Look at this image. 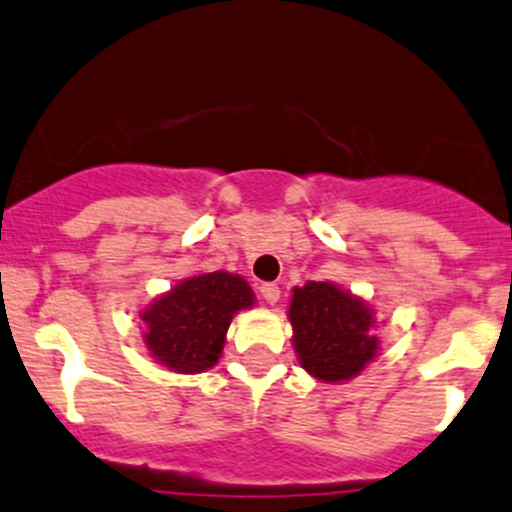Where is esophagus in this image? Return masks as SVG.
<instances>
[{
  "mask_svg": "<svg viewBox=\"0 0 512 512\" xmlns=\"http://www.w3.org/2000/svg\"><path fill=\"white\" fill-rule=\"evenodd\" d=\"M261 295H263V300H266V303L276 305L278 298H281V288H278L276 283H263Z\"/></svg>",
  "mask_w": 512,
  "mask_h": 512,
  "instance_id": "1",
  "label": "esophagus"
}]
</instances>
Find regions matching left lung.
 Segmentation results:
<instances>
[{
	"label": "left lung",
	"mask_w": 512,
	"mask_h": 512,
	"mask_svg": "<svg viewBox=\"0 0 512 512\" xmlns=\"http://www.w3.org/2000/svg\"><path fill=\"white\" fill-rule=\"evenodd\" d=\"M288 318L300 367L323 382L352 379L377 355L372 308L335 283L308 281L295 288Z\"/></svg>",
	"instance_id": "1"
}]
</instances>
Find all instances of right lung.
Listing matches in <instances>:
<instances>
[{"instance_id": "add662e5", "label": "right lung", "mask_w": 512, "mask_h": 512, "mask_svg": "<svg viewBox=\"0 0 512 512\" xmlns=\"http://www.w3.org/2000/svg\"><path fill=\"white\" fill-rule=\"evenodd\" d=\"M254 305V291L241 276L202 273L177 283L142 313L145 345L160 365L197 374L219 362L231 318Z\"/></svg>"}]
</instances>
